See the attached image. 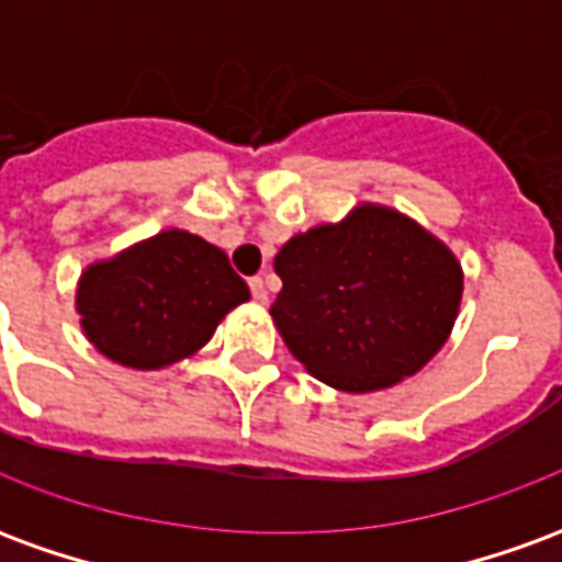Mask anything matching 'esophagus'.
I'll list each match as a JSON object with an SVG mask.
<instances>
[{
	"label": "esophagus",
	"mask_w": 562,
	"mask_h": 562,
	"mask_svg": "<svg viewBox=\"0 0 562 562\" xmlns=\"http://www.w3.org/2000/svg\"><path fill=\"white\" fill-rule=\"evenodd\" d=\"M249 289H252V297H256L258 304H265V301H268V285H265L261 277H252V280H249Z\"/></svg>",
	"instance_id": "1"
}]
</instances>
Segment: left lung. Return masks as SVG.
Returning <instances> with one entry per match:
<instances>
[{"label":"left lung","instance_id":"1","mask_svg":"<svg viewBox=\"0 0 562 562\" xmlns=\"http://www.w3.org/2000/svg\"><path fill=\"white\" fill-rule=\"evenodd\" d=\"M270 306L289 352L318 382L370 394L415 376L451 337L463 268L436 234L373 201L294 234Z\"/></svg>","mask_w":562,"mask_h":562}]
</instances>
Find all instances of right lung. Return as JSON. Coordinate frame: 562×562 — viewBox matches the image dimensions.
<instances>
[{"instance_id":"right-lung-1","label":"right lung","mask_w":562,"mask_h":562,"mask_svg":"<svg viewBox=\"0 0 562 562\" xmlns=\"http://www.w3.org/2000/svg\"><path fill=\"white\" fill-rule=\"evenodd\" d=\"M246 301L249 285L228 256L183 228L92 261L75 292L83 337L128 370H165L192 358Z\"/></svg>"}]
</instances>
